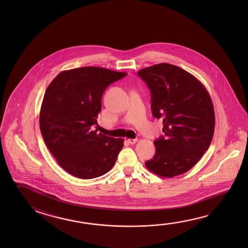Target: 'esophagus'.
<instances>
[{
    "mask_svg": "<svg viewBox=\"0 0 248 248\" xmlns=\"http://www.w3.org/2000/svg\"><path fill=\"white\" fill-rule=\"evenodd\" d=\"M127 142H129L130 144H134V143L138 142V139H132V138H130V139H128V140H127Z\"/></svg>",
    "mask_w": 248,
    "mask_h": 248,
    "instance_id": "1",
    "label": "esophagus"
}]
</instances>
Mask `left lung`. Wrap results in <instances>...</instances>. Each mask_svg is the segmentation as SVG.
<instances>
[{"label":"left lung","mask_w":248,"mask_h":248,"mask_svg":"<svg viewBox=\"0 0 248 248\" xmlns=\"http://www.w3.org/2000/svg\"><path fill=\"white\" fill-rule=\"evenodd\" d=\"M151 93L152 115L162 119L164 136L154 141L149 170L174 177L189 170L210 145L215 117L210 95L195 76L176 65L161 63L138 72Z\"/></svg>","instance_id":"1"}]
</instances>
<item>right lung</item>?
I'll use <instances>...</instances> for the list:
<instances>
[{
	"label": "right lung",
	"mask_w": 248,
	"mask_h": 248,
	"mask_svg": "<svg viewBox=\"0 0 248 248\" xmlns=\"http://www.w3.org/2000/svg\"><path fill=\"white\" fill-rule=\"evenodd\" d=\"M96 66L59 73L46 90L40 129L60 166L77 178L93 179L112 169L124 146L123 138L97 133L101 99L109 85L126 76Z\"/></svg>",
	"instance_id": "right-lung-1"
}]
</instances>
